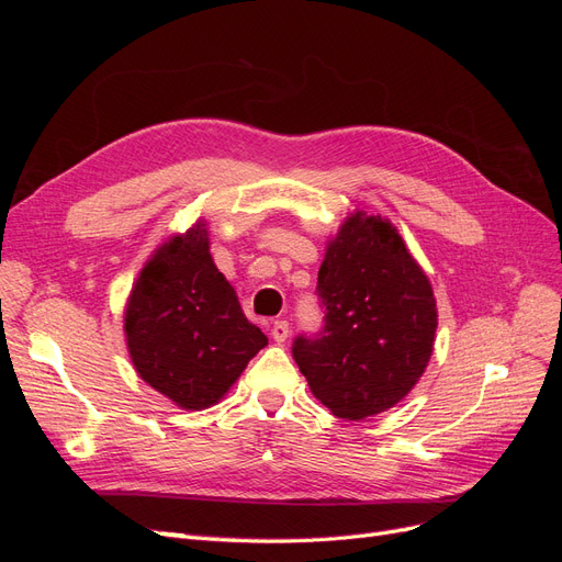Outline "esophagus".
Segmentation results:
<instances>
[{"label":"esophagus","mask_w":562,"mask_h":562,"mask_svg":"<svg viewBox=\"0 0 562 562\" xmlns=\"http://www.w3.org/2000/svg\"><path fill=\"white\" fill-rule=\"evenodd\" d=\"M288 335H291V323L288 321H274V326H271V337H274V342H285Z\"/></svg>","instance_id":"1"}]
</instances>
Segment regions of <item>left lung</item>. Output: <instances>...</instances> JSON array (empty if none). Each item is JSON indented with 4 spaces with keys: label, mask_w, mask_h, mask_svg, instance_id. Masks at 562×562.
<instances>
[{
    "label": "left lung",
    "mask_w": 562,
    "mask_h": 562,
    "mask_svg": "<svg viewBox=\"0 0 562 562\" xmlns=\"http://www.w3.org/2000/svg\"><path fill=\"white\" fill-rule=\"evenodd\" d=\"M318 333L297 335L293 359L335 417L384 413L427 368L436 335L429 279L380 215H351L326 250Z\"/></svg>",
    "instance_id": "8db88e82"
}]
</instances>
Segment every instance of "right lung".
I'll return each instance as SVG.
<instances>
[{"instance_id":"obj_1","label":"right lung","mask_w":562,"mask_h":562,"mask_svg":"<svg viewBox=\"0 0 562 562\" xmlns=\"http://www.w3.org/2000/svg\"><path fill=\"white\" fill-rule=\"evenodd\" d=\"M124 328L138 375L184 411L217 403L267 345L213 265L201 223L145 265Z\"/></svg>"}]
</instances>
